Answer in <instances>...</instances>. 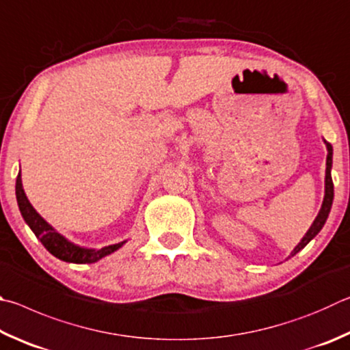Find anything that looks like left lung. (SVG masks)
Masks as SVG:
<instances>
[{
    "label": "left lung",
    "instance_id": "1",
    "mask_svg": "<svg viewBox=\"0 0 350 350\" xmlns=\"http://www.w3.org/2000/svg\"><path fill=\"white\" fill-rule=\"evenodd\" d=\"M327 147V159H326V191H324V200H323V204H321V209L318 212V215L315 218L314 224L310 226V229L306 232V235L303 237V240L298 243V246L292 250L291 256H293L295 254H298L299 250L304 249L308 246V243L312 240V238H315L318 232L323 229L324 223H326V219L329 217V212H330V207H332V201H334V183H332V175H330V169H332V144L327 143V141H324Z\"/></svg>",
    "mask_w": 350,
    "mask_h": 350
}]
</instances>
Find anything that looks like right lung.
<instances>
[{"label":"right lung","mask_w":350,"mask_h":350,"mask_svg":"<svg viewBox=\"0 0 350 350\" xmlns=\"http://www.w3.org/2000/svg\"><path fill=\"white\" fill-rule=\"evenodd\" d=\"M15 191H16L18 207H20V212L24 218V221L29 224V228L32 229L36 238L42 243V246H44L53 256H57L58 260H63L66 262H77V265L95 262L98 260H101L103 256L115 252L116 249H120L122 244L126 243L122 241L118 244H112V246H106L98 250L79 247L77 244L66 240L61 234H58V232L55 230L52 226L46 221V219H42L40 213L33 209V206L29 203L26 193H24L21 174H18L16 176Z\"/></svg>","instance_id":"1"}]
</instances>
